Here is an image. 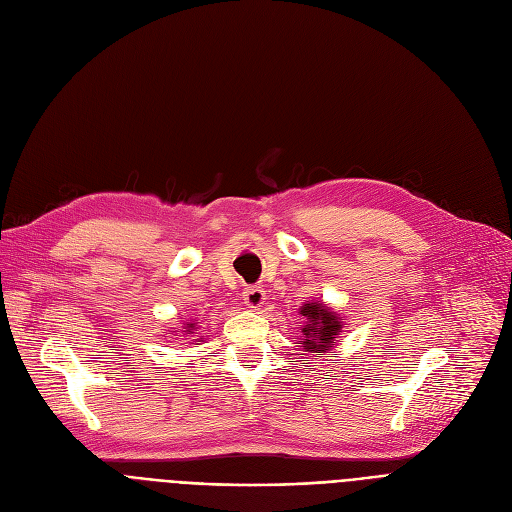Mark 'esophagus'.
<instances>
[{
    "instance_id": "esophagus-1",
    "label": "esophagus",
    "mask_w": 512,
    "mask_h": 512,
    "mask_svg": "<svg viewBox=\"0 0 512 512\" xmlns=\"http://www.w3.org/2000/svg\"><path fill=\"white\" fill-rule=\"evenodd\" d=\"M244 304L246 308L251 310H259L263 306V302H266V291H263L261 287H249L244 289Z\"/></svg>"
}]
</instances>
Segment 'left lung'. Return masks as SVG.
<instances>
[{"label": "left lung", "mask_w": 512, "mask_h": 512, "mask_svg": "<svg viewBox=\"0 0 512 512\" xmlns=\"http://www.w3.org/2000/svg\"><path fill=\"white\" fill-rule=\"evenodd\" d=\"M300 315L306 319L302 325V336L298 340L302 349L315 355H325L332 351L342 327L346 325L338 312L329 308L325 302L310 300L300 306Z\"/></svg>", "instance_id": "8db88e82"}]
</instances>
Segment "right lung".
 <instances>
[{"label":"right lung","mask_w":512,"mask_h":512,"mask_svg":"<svg viewBox=\"0 0 512 512\" xmlns=\"http://www.w3.org/2000/svg\"><path fill=\"white\" fill-rule=\"evenodd\" d=\"M197 329H200V327H197V323H193V321H187V323H183V327H180V329H174V336H191V334H195L197 332ZM193 342H202V338H195ZM191 342V344H193Z\"/></svg>","instance_id":"add662e5"}]
</instances>
